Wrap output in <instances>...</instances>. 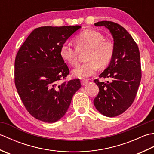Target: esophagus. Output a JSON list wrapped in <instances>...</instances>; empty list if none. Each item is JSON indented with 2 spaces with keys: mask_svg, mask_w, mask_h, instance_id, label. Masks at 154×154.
I'll return each instance as SVG.
<instances>
[{
  "mask_svg": "<svg viewBox=\"0 0 154 154\" xmlns=\"http://www.w3.org/2000/svg\"><path fill=\"white\" fill-rule=\"evenodd\" d=\"M81 85L84 86V85H87L88 83H89V81L87 80H81Z\"/></svg>",
  "mask_w": 154,
  "mask_h": 154,
  "instance_id": "obj_1",
  "label": "esophagus"
}]
</instances>
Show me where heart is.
<instances>
[{
    "label": "heart",
    "instance_id": "b5f03b06",
    "mask_svg": "<svg viewBox=\"0 0 154 154\" xmlns=\"http://www.w3.org/2000/svg\"><path fill=\"white\" fill-rule=\"evenodd\" d=\"M76 47L67 41L61 45L60 56L65 63L73 65L77 63L79 52L88 51L87 63L78 65L73 71V76L79 79L92 76L96 73L99 66L106 67L112 60L114 52V42L104 39V35L93 30H87L77 35L75 38Z\"/></svg>",
    "mask_w": 154,
    "mask_h": 154
}]
</instances>
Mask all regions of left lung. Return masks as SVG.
<instances>
[{
    "instance_id": "8db88e82",
    "label": "left lung",
    "mask_w": 154,
    "mask_h": 154,
    "mask_svg": "<svg viewBox=\"0 0 154 154\" xmlns=\"http://www.w3.org/2000/svg\"><path fill=\"white\" fill-rule=\"evenodd\" d=\"M96 26H104L112 34L114 52L112 60L99 77L110 78L111 82H94L99 92L94 99L97 110L108 117H114L128 109L135 99L141 81V64L138 45L125 28L110 21H100Z\"/></svg>"
}]
</instances>
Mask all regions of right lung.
<instances>
[{
    "mask_svg": "<svg viewBox=\"0 0 154 154\" xmlns=\"http://www.w3.org/2000/svg\"><path fill=\"white\" fill-rule=\"evenodd\" d=\"M81 28L47 26L35 28L18 50L14 63V83L26 109L44 122L61 119L69 107L80 80L61 84L69 73L60 56L61 45Z\"/></svg>",
    "mask_w": 154,
    "mask_h": 154,
    "instance_id": "right-lung-1",
    "label": "right lung"
}]
</instances>
